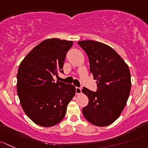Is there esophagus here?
<instances>
[{"label": "esophagus", "mask_w": 148, "mask_h": 148, "mask_svg": "<svg viewBox=\"0 0 148 148\" xmlns=\"http://www.w3.org/2000/svg\"><path fill=\"white\" fill-rule=\"evenodd\" d=\"M75 92L77 95H79L82 92V88H79V87H76L75 88Z\"/></svg>", "instance_id": "esophagus-1"}]
</instances>
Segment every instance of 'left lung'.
I'll return each mask as SVG.
<instances>
[{"label":"left lung","instance_id":"left-lung-1","mask_svg":"<svg viewBox=\"0 0 148 148\" xmlns=\"http://www.w3.org/2000/svg\"><path fill=\"white\" fill-rule=\"evenodd\" d=\"M88 55L90 71L97 80L96 92L83 88L88 105L83 108L85 119L98 127L112 124L119 118L128 99L131 76L128 65L111 47L94 40L79 41Z\"/></svg>","mask_w":148,"mask_h":148}]
</instances>
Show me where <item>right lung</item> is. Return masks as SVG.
I'll list each match as a JSON object with an SVG mask.
<instances>
[{
  "label": "right lung",
  "instance_id": "obj_1",
  "mask_svg": "<svg viewBox=\"0 0 148 148\" xmlns=\"http://www.w3.org/2000/svg\"><path fill=\"white\" fill-rule=\"evenodd\" d=\"M73 42L47 39L24 58L17 74V92L27 116L42 127H52L65 117L67 106L75 94V87L53 77L63 73L65 56Z\"/></svg>",
  "mask_w": 148,
  "mask_h": 148
}]
</instances>
